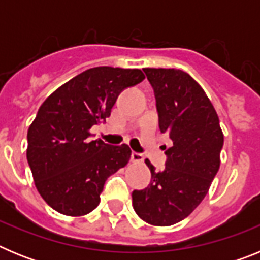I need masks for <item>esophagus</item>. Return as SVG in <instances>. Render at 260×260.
I'll list each match as a JSON object with an SVG mask.
<instances>
[{
  "label": "esophagus",
  "mask_w": 260,
  "mask_h": 260,
  "mask_svg": "<svg viewBox=\"0 0 260 260\" xmlns=\"http://www.w3.org/2000/svg\"><path fill=\"white\" fill-rule=\"evenodd\" d=\"M132 161L133 162H142L143 161V156H142L141 153L133 152L132 153Z\"/></svg>",
  "instance_id": "1"
}]
</instances>
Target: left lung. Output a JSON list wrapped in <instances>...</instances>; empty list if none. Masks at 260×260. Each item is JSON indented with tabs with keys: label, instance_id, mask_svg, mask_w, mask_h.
I'll return each instance as SVG.
<instances>
[{
	"label": "left lung",
	"instance_id": "left-lung-1",
	"mask_svg": "<svg viewBox=\"0 0 260 260\" xmlns=\"http://www.w3.org/2000/svg\"><path fill=\"white\" fill-rule=\"evenodd\" d=\"M155 92L160 132L173 146L162 171H151V185L133 191V207L146 222L168 226L190 215L208 192L220 167L224 135L210 99L187 73L143 69Z\"/></svg>",
	"mask_w": 260,
	"mask_h": 260
}]
</instances>
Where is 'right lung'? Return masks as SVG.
I'll list each match as a JSON object with an SVG mask.
<instances>
[{
	"label": "right lung",
	"instance_id": "obj_1",
	"mask_svg": "<svg viewBox=\"0 0 260 260\" xmlns=\"http://www.w3.org/2000/svg\"><path fill=\"white\" fill-rule=\"evenodd\" d=\"M144 78L139 69H88L39 108L27 133V161L36 189L53 210L66 216L89 213L100 203L108 177L127 164V144L91 141L89 128L105 122L119 93Z\"/></svg>",
	"mask_w": 260,
	"mask_h": 260
}]
</instances>
